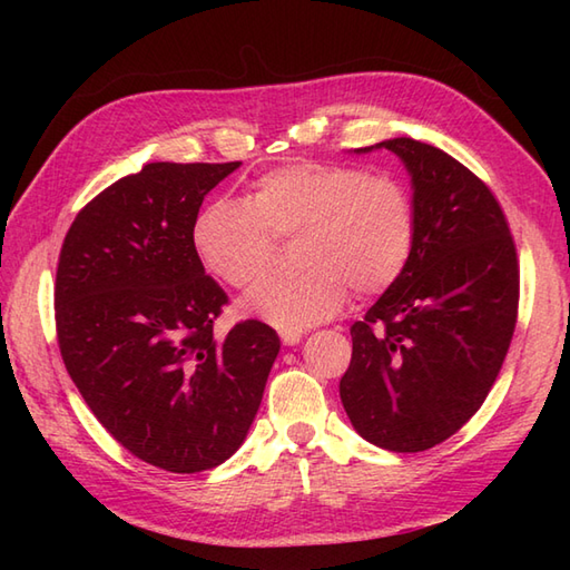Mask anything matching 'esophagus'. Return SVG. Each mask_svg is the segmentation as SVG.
I'll return each instance as SVG.
<instances>
[{
  "instance_id": "esophagus-1",
  "label": "esophagus",
  "mask_w": 570,
  "mask_h": 570,
  "mask_svg": "<svg viewBox=\"0 0 570 570\" xmlns=\"http://www.w3.org/2000/svg\"><path fill=\"white\" fill-rule=\"evenodd\" d=\"M301 337H304V333H301V331H282V343H284L286 347L298 345Z\"/></svg>"
}]
</instances>
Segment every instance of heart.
Wrapping results in <instances>:
<instances>
[{"mask_svg": "<svg viewBox=\"0 0 570 570\" xmlns=\"http://www.w3.org/2000/svg\"><path fill=\"white\" fill-rule=\"evenodd\" d=\"M294 237L304 272L254 288L242 304L278 331L333 318L350 288L360 296L386 292L414 252V203L396 178L301 161L259 176L242 200L208 203L190 229L203 269L239 292L269 272L274 239Z\"/></svg>", "mask_w": 570, "mask_h": 570, "instance_id": "b5f03b06", "label": "heart"}]
</instances>
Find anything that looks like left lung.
Instances as JSON below:
<instances>
[{"instance_id":"8db88e82","label":"left lung","mask_w":570,"mask_h":570,"mask_svg":"<svg viewBox=\"0 0 570 570\" xmlns=\"http://www.w3.org/2000/svg\"><path fill=\"white\" fill-rule=\"evenodd\" d=\"M386 149L411 178L416 239L406 269L357 321L341 402L362 439L419 453L485 402L517 323L519 266L500 203L453 156L411 137Z\"/></svg>"}]
</instances>
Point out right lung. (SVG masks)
I'll return each mask as SVG.
<instances>
[{"instance_id":"obj_1","label":"right lung","mask_w":570,"mask_h":570,"mask_svg":"<svg viewBox=\"0 0 570 570\" xmlns=\"http://www.w3.org/2000/svg\"><path fill=\"white\" fill-rule=\"evenodd\" d=\"M233 164H147L72 220L56 272L58 345L102 426L144 463L200 472L245 443L278 355L259 321L213 335L227 296L190 242Z\"/></svg>"}]
</instances>
